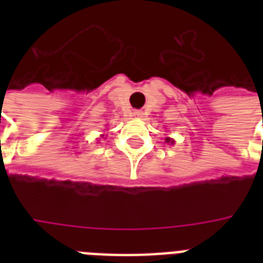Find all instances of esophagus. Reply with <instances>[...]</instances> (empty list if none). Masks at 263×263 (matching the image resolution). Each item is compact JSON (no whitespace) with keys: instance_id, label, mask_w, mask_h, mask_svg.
Returning <instances> with one entry per match:
<instances>
[{"instance_id":"34e87169","label":"esophagus","mask_w":263,"mask_h":263,"mask_svg":"<svg viewBox=\"0 0 263 263\" xmlns=\"http://www.w3.org/2000/svg\"><path fill=\"white\" fill-rule=\"evenodd\" d=\"M142 115H143V113H142V111H140V110H135V111H134V116H135V117H142Z\"/></svg>"}]
</instances>
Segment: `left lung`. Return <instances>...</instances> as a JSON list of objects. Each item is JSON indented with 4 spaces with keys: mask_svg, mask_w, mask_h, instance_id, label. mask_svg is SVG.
<instances>
[{
    "mask_svg": "<svg viewBox=\"0 0 263 263\" xmlns=\"http://www.w3.org/2000/svg\"><path fill=\"white\" fill-rule=\"evenodd\" d=\"M166 142H172V143H173V140L171 139V138H166Z\"/></svg>",
    "mask_w": 263,
    "mask_h": 263,
    "instance_id": "obj_1",
    "label": "left lung"
}]
</instances>
